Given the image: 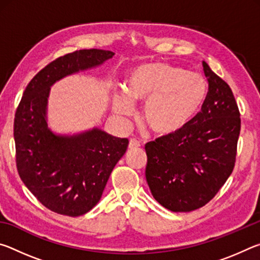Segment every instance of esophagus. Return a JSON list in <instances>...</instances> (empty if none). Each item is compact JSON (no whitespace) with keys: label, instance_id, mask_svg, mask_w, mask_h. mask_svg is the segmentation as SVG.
<instances>
[{"label":"esophagus","instance_id":"34e87169","mask_svg":"<svg viewBox=\"0 0 260 260\" xmlns=\"http://www.w3.org/2000/svg\"><path fill=\"white\" fill-rule=\"evenodd\" d=\"M140 147V142L135 139H131L128 143V149L129 150H134V149H138Z\"/></svg>","mask_w":260,"mask_h":260}]
</instances>
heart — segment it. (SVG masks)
I'll return each instance as SVG.
<instances>
[{
  "label": "heart",
  "mask_w": 260,
  "mask_h": 260,
  "mask_svg": "<svg viewBox=\"0 0 260 260\" xmlns=\"http://www.w3.org/2000/svg\"><path fill=\"white\" fill-rule=\"evenodd\" d=\"M127 95L133 101L147 102L143 121L152 133L167 136L178 133L190 122L208 95V82L199 73L173 65H141L128 78ZM114 111L131 116L133 105L125 95L114 98Z\"/></svg>",
  "instance_id": "heart-1"
}]
</instances>
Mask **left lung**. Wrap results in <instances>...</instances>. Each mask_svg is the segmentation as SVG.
Returning a JSON list of instances; mask_svg holds the SVG:
<instances>
[{
  "instance_id": "obj_1",
  "label": "left lung",
  "mask_w": 260,
  "mask_h": 260,
  "mask_svg": "<svg viewBox=\"0 0 260 260\" xmlns=\"http://www.w3.org/2000/svg\"><path fill=\"white\" fill-rule=\"evenodd\" d=\"M209 90L196 117L178 133L146 144V178L158 203L173 212L200 209L235 166L240 110L228 83L203 61Z\"/></svg>"
}]
</instances>
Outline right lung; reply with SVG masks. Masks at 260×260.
Segmentation results:
<instances>
[{
	"label": "right lung",
	"mask_w": 260,
	"mask_h": 260,
	"mask_svg": "<svg viewBox=\"0 0 260 260\" xmlns=\"http://www.w3.org/2000/svg\"><path fill=\"white\" fill-rule=\"evenodd\" d=\"M108 50L82 49L52 60L35 74L16 110V166L28 190L40 203L70 217L87 213L99 203L128 140L95 128L76 136H57L47 127L50 86L68 74L111 58Z\"/></svg>",
	"instance_id": "right-lung-1"
}]
</instances>
